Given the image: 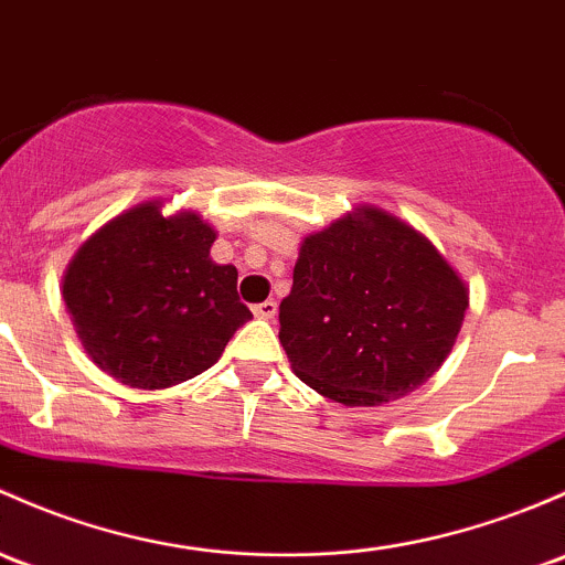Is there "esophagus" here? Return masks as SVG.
Wrapping results in <instances>:
<instances>
[{
	"mask_svg": "<svg viewBox=\"0 0 565 565\" xmlns=\"http://www.w3.org/2000/svg\"><path fill=\"white\" fill-rule=\"evenodd\" d=\"M252 311H254V317H257V319H276L278 306H276V300H265V302H257Z\"/></svg>",
	"mask_w": 565,
	"mask_h": 565,
	"instance_id": "1",
	"label": "esophagus"
}]
</instances>
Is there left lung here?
<instances>
[{
	"mask_svg": "<svg viewBox=\"0 0 565 565\" xmlns=\"http://www.w3.org/2000/svg\"><path fill=\"white\" fill-rule=\"evenodd\" d=\"M466 308V284L425 235L360 205L302 241L278 338L319 395L382 406L441 367Z\"/></svg>",
	"mask_w": 565,
	"mask_h": 565,
	"instance_id": "1",
	"label": "left lung"
}]
</instances>
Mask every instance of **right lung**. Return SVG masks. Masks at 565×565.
I'll list each match as a JSON object with an SVG mask.
<instances>
[{
    "mask_svg": "<svg viewBox=\"0 0 565 565\" xmlns=\"http://www.w3.org/2000/svg\"><path fill=\"white\" fill-rule=\"evenodd\" d=\"M200 213L135 205L94 233L64 273L62 298L94 365L121 384L164 390L207 371L252 311L237 270L216 265Z\"/></svg>",
    "mask_w": 565,
    "mask_h": 565,
    "instance_id": "1",
    "label": "right lung"
}]
</instances>
